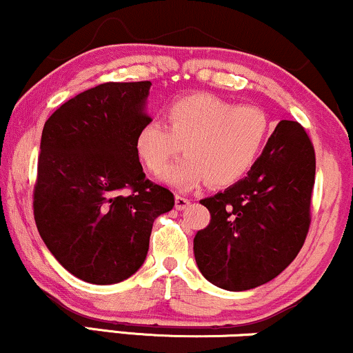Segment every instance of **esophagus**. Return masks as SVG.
I'll use <instances>...</instances> for the list:
<instances>
[{
    "label": "esophagus",
    "mask_w": 353,
    "mask_h": 353,
    "mask_svg": "<svg viewBox=\"0 0 353 353\" xmlns=\"http://www.w3.org/2000/svg\"><path fill=\"white\" fill-rule=\"evenodd\" d=\"M190 206V199L183 196H175V208L176 210H185V208Z\"/></svg>",
    "instance_id": "34e87169"
}]
</instances>
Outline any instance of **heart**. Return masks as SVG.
I'll return each mask as SVG.
<instances>
[{"label":"heart","mask_w":353,"mask_h":353,"mask_svg":"<svg viewBox=\"0 0 353 353\" xmlns=\"http://www.w3.org/2000/svg\"><path fill=\"white\" fill-rule=\"evenodd\" d=\"M270 130L260 108L237 106L210 93L180 98L165 112L163 125L150 123L137 134V154L152 173L167 168L162 180L181 190L206 181L212 188L237 183L255 163Z\"/></svg>","instance_id":"heart-1"}]
</instances>
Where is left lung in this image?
<instances>
[{
    "label": "left lung",
    "mask_w": 353,
    "mask_h": 353,
    "mask_svg": "<svg viewBox=\"0 0 353 353\" xmlns=\"http://www.w3.org/2000/svg\"><path fill=\"white\" fill-rule=\"evenodd\" d=\"M314 175L306 130L280 121L247 176L201 199L211 214L193 241L203 276L217 288L245 291L280 275L310 229Z\"/></svg>",
    "instance_id": "obj_1"
}]
</instances>
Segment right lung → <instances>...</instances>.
I'll return each mask as SVG.
<instances>
[{"mask_svg": "<svg viewBox=\"0 0 353 353\" xmlns=\"http://www.w3.org/2000/svg\"><path fill=\"white\" fill-rule=\"evenodd\" d=\"M150 86L98 85L43 124L34 219L57 262L93 285L132 276L149 252L154 221L175 204L139 162L137 134L152 123Z\"/></svg>", "mask_w": 353, "mask_h": 353, "instance_id": "obj_1", "label": "right lung"}]
</instances>
